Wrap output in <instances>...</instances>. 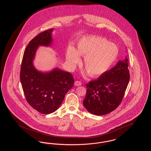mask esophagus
Instances as JSON below:
<instances>
[{
	"label": "esophagus",
	"mask_w": 151,
	"mask_h": 151,
	"mask_svg": "<svg viewBox=\"0 0 151 151\" xmlns=\"http://www.w3.org/2000/svg\"><path fill=\"white\" fill-rule=\"evenodd\" d=\"M81 84H82V83L79 81H76L75 82V86H81Z\"/></svg>",
	"instance_id": "34e87169"
}]
</instances>
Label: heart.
I'll return each mask as SVG.
<instances>
[{"mask_svg": "<svg viewBox=\"0 0 151 151\" xmlns=\"http://www.w3.org/2000/svg\"><path fill=\"white\" fill-rule=\"evenodd\" d=\"M119 49L106 38L90 36L81 38L75 50L70 46L66 52L68 64L73 67L80 62L79 55L84 57V65L93 77L100 76L106 72L117 59Z\"/></svg>", "mask_w": 151, "mask_h": 151, "instance_id": "1", "label": "heart"}]
</instances>
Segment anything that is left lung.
Instances as JSON below:
<instances>
[{
	"label": "left lung",
	"mask_w": 151,
	"mask_h": 151,
	"mask_svg": "<svg viewBox=\"0 0 151 151\" xmlns=\"http://www.w3.org/2000/svg\"><path fill=\"white\" fill-rule=\"evenodd\" d=\"M128 65V59L126 58L97 80L86 84L83 105L89 113L105 115L118 107L129 83Z\"/></svg>",
	"instance_id": "left-lung-1"
}]
</instances>
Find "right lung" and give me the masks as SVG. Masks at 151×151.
<instances>
[{"mask_svg":"<svg viewBox=\"0 0 151 151\" xmlns=\"http://www.w3.org/2000/svg\"><path fill=\"white\" fill-rule=\"evenodd\" d=\"M53 29L43 31L29 42L24 52L20 73L26 100L34 109L44 114L57 110L74 83L70 72L55 68L43 73L36 70L33 65L38 47L50 45Z\"/></svg>","mask_w":151,"mask_h":151,"instance_id":"1","label":"right lung"}]
</instances>
